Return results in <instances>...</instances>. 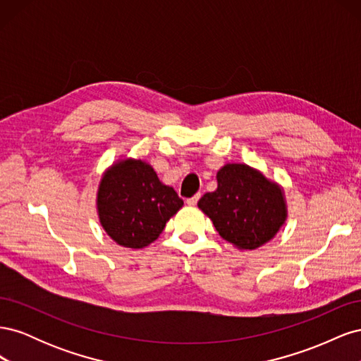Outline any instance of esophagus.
Instances as JSON below:
<instances>
[{"mask_svg": "<svg viewBox=\"0 0 361 361\" xmlns=\"http://www.w3.org/2000/svg\"><path fill=\"white\" fill-rule=\"evenodd\" d=\"M199 199H200V194H195L194 197H191V199H187V204H190V206H195V204H197Z\"/></svg>", "mask_w": 361, "mask_h": 361, "instance_id": "34e87169", "label": "esophagus"}]
</instances>
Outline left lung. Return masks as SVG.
Masks as SVG:
<instances>
[{
  "label": "left lung",
  "mask_w": 361,
  "mask_h": 361,
  "mask_svg": "<svg viewBox=\"0 0 361 361\" xmlns=\"http://www.w3.org/2000/svg\"><path fill=\"white\" fill-rule=\"evenodd\" d=\"M216 232L238 250L269 243L288 220L285 190L260 170L228 162L216 171V190L197 203Z\"/></svg>",
  "instance_id": "1"
}]
</instances>
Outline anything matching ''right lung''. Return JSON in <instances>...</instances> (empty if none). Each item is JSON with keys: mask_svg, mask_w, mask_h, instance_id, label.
I'll return each instance as SVG.
<instances>
[{"mask_svg": "<svg viewBox=\"0 0 361 361\" xmlns=\"http://www.w3.org/2000/svg\"><path fill=\"white\" fill-rule=\"evenodd\" d=\"M182 206L176 191L164 185L143 159L113 162L102 173L96 192L102 228L114 243L134 250L154 243Z\"/></svg>", "mask_w": 361, "mask_h": 361, "instance_id": "1", "label": "right lung"}]
</instances>
